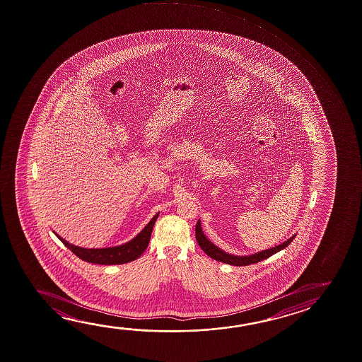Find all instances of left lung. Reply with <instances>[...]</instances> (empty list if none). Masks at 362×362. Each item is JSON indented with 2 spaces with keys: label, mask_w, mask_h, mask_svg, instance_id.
<instances>
[{
  "label": "left lung",
  "mask_w": 362,
  "mask_h": 362,
  "mask_svg": "<svg viewBox=\"0 0 362 362\" xmlns=\"http://www.w3.org/2000/svg\"><path fill=\"white\" fill-rule=\"evenodd\" d=\"M196 238L197 243L201 246V249L203 250L209 257L214 259V260L221 261V262H225V264H230V265H233V267H246V265H251V264H256V262H259V261L265 260L267 257H270V256L274 255V254L279 252L280 250L285 249V247L293 241L294 236L289 238L288 241L280 243L279 246H275V247H272V249H267L265 250V251H261V252H257V254L250 256L230 255V254H226L225 251L218 249L217 246H214V243H211V241L207 240V238L203 235L201 222H199V221L197 222L196 225Z\"/></svg>",
  "instance_id": "obj_1"
}]
</instances>
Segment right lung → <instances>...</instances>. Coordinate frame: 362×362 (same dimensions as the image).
<instances>
[{
  "label": "right lung",
  "mask_w": 362,
  "mask_h": 362,
  "mask_svg": "<svg viewBox=\"0 0 362 362\" xmlns=\"http://www.w3.org/2000/svg\"><path fill=\"white\" fill-rule=\"evenodd\" d=\"M159 214H155L153 219L145 226L143 231L137 235L136 238L131 240L130 243H124L121 246L116 247H106V249H84V247H78L71 243H66L64 238H60L57 233V236L62 243L66 245L68 249L71 250L74 255H77L79 259L92 262V264H100V265H117V264H126L130 261L136 260L140 257L144 251L148 247L150 236L153 232L155 221L158 218Z\"/></svg>",
  "instance_id": "right-lung-1"
}]
</instances>
